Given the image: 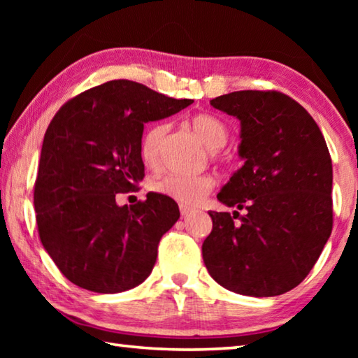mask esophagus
Segmentation results:
<instances>
[{"label": "esophagus", "instance_id": "esophagus-1", "mask_svg": "<svg viewBox=\"0 0 358 358\" xmlns=\"http://www.w3.org/2000/svg\"><path fill=\"white\" fill-rule=\"evenodd\" d=\"M192 211H194V208L187 207V205H180V213H181V216H187L189 213H192Z\"/></svg>", "mask_w": 358, "mask_h": 358}]
</instances>
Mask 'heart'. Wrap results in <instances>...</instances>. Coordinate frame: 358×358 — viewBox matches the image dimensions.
<instances>
[{"instance_id": "heart-1", "label": "heart", "mask_w": 358, "mask_h": 358, "mask_svg": "<svg viewBox=\"0 0 358 358\" xmlns=\"http://www.w3.org/2000/svg\"><path fill=\"white\" fill-rule=\"evenodd\" d=\"M189 126L201 141L205 143L211 155L217 156V150L226 145L229 129L226 123L211 113H197L189 120ZM167 132L166 124H155L143 132L141 141V157L145 164L153 167L159 156V147ZM215 186L211 175H178L171 173L153 181V189L162 196L185 205L201 202L203 196Z\"/></svg>"}]
</instances>
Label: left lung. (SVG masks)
<instances>
[{
  "mask_svg": "<svg viewBox=\"0 0 358 358\" xmlns=\"http://www.w3.org/2000/svg\"><path fill=\"white\" fill-rule=\"evenodd\" d=\"M210 104L240 120L245 164L217 194L202 245L211 278L232 292L275 296L299 286L333 227L331 157L313 117L280 92L245 90ZM239 217V222L234 220Z\"/></svg>",
  "mask_w": 358,
  "mask_h": 358,
  "instance_id": "1",
  "label": "left lung"
}]
</instances>
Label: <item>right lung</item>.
I'll return each instance as SVG.
<instances>
[{
	"mask_svg": "<svg viewBox=\"0 0 358 358\" xmlns=\"http://www.w3.org/2000/svg\"><path fill=\"white\" fill-rule=\"evenodd\" d=\"M192 102L121 78L72 98L50 121L34 183L36 222L42 246L76 286L117 294L151 273L178 205L157 192L131 207L115 197L136 191L145 175L143 124Z\"/></svg>",
	"mask_w": 358,
	"mask_h": 358,
	"instance_id": "obj_1",
	"label": "right lung"
}]
</instances>
